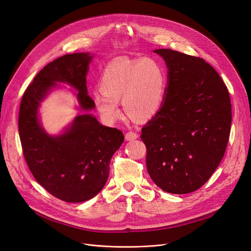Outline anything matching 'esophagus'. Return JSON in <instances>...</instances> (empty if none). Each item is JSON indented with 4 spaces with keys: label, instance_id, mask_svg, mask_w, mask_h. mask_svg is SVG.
<instances>
[{
    "label": "esophagus",
    "instance_id": "obj_1",
    "mask_svg": "<svg viewBox=\"0 0 251 251\" xmlns=\"http://www.w3.org/2000/svg\"><path fill=\"white\" fill-rule=\"evenodd\" d=\"M125 138H126V140H128V141L134 140V139H137V138H138V134H137L136 132H134V131H129V132L126 133Z\"/></svg>",
    "mask_w": 251,
    "mask_h": 251
}]
</instances>
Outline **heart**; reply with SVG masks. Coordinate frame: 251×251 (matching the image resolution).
<instances>
[{
    "mask_svg": "<svg viewBox=\"0 0 251 251\" xmlns=\"http://www.w3.org/2000/svg\"><path fill=\"white\" fill-rule=\"evenodd\" d=\"M167 85L163 65L152 59L115 61L103 70L94 101L100 116L114 121L120 116L119 101L130 118L148 121L162 107Z\"/></svg>",
    "mask_w": 251,
    "mask_h": 251,
    "instance_id": "1",
    "label": "heart"
}]
</instances>
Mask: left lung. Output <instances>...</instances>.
I'll list each match as a JSON object with an SVG mask.
<instances>
[{"mask_svg":"<svg viewBox=\"0 0 251 251\" xmlns=\"http://www.w3.org/2000/svg\"><path fill=\"white\" fill-rule=\"evenodd\" d=\"M168 67L162 108L141 130L147 168L166 192L201 188L220 165L228 144L232 107L218 72L203 59L170 49L153 50Z\"/></svg>","mask_w":251,"mask_h":251,"instance_id":"1","label":"left lung"}]
</instances>
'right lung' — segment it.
<instances>
[{"mask_svg": "<svg viewBox=\"0 0 251 251\" xmlns=\"http://www.w3.org/2000/svg\"><path fill=\"white\" fill-rule=\"evenodd\" d=\"M89 52L65 55L37 73L24 91L18 118L24 159L35 180L52 196L67 202H82L104 186L110 162L124 141L122 131L105 127L90 114L78 115L60 135H49L38 120V108L56 82L70 84L83 111L95 108L88 96L86 74Z\"/></svg>", "mask_w": 251, "mask_h": 251, "instance_id": "obj_1", "label": "right lung"}]
</instances>
